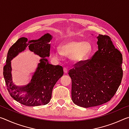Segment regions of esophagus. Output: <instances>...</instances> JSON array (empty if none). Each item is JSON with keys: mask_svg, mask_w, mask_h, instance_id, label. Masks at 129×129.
I'll use <instances>...</instances> for the list:
<instances>
[{"mask_svg": "<svg viewBox=\"0 0 129 129\" xmlns=\"http://www.w3.org/2000/svg\"><path fill=\"white\" fill-rule=\"evenodd\" d=\"M64 72L65 73H67L68 72V69L66 68H64Z\"/></svg>", "mask_w": 129, "mask_h": 129, "instance_id": "34e87169", "label": "esophagus"}]
</instances>
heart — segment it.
Wrapping results in <instances>:
<instances>
[{"label":"heart","instance_id":"heart-1","mask_svg":"<svg viewBox=\"0 0 129 129\" xmlns=\"http://www.w3.org/2000/svg\"><path fill=\"white\" fill-rule=\"evenodd\" d=\"M91 51V46L89 42L69 39L60 44L59 50H56L53 55L57 60L60 59L61 55L69 57L73 62L78 64L88 59Z\"/></svg>","mask_w":129,"mask_h":129}]
</instances>
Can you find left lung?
I'll return each mask as SVG.
<instances>
[{"label": "left lung", "mask_w": 129, "mask_h": 129, "mask_svg": "<svg viewBox=\"0 0 129 129\" xmlns=\"http://www.w3.org/2000/svg\"><path fill=\"white\" fill-rule=\"evenodd\" d=\"M99 50L91 60L78 64L69 72L72 100L83 108L101 105L110 101L121 83L122 55L110 37L99 35Z\"/></svg>", "instance_id": "obj_1"}]
</instances>
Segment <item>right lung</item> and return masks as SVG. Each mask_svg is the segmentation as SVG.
I'll list each match as a JSON object with an SVG mask.
<instances>
[{
	"instance_id": "add662e5",
	"label": "right lung",
	"mask_w": 129,
	"mask_h": 129,
	"mask_svg": "<svg viewBox=\"0 0 129 129\" xmlns=\"http://www.w3.org/2000/svg\"><path fill=\"white\" fill-rule=\"evenodd\" d=\"M52 39V36L48 33L38 40H28L21 38L8 50L6 64L3 68L4 80L10 95L24 105L36 106L48 104L54 85L64 74L61 66L50 64L47 58L49 56V42ZM27 47L42 58L29 84L16 86L12 81L10 61Z\"/></svg>"
}]
</instances>
